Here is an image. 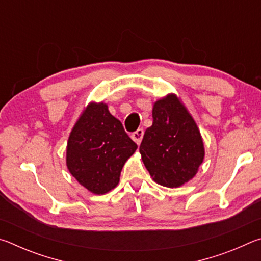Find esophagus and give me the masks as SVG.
I'll return each instance as SVG.
<instances>
[{
  "instance_id": "obj_1",
  "label": "esophagus",
  "mask_w": 261,
  "mask_h": 261,
  "mask_svg": "<svg viewBox=\"0 0 261 261\" xmlns=\"http://www.w3.org/2000/svg\"><path fill=\"white\" fill-rule=\"evenodd\" d=\"M143 136H144V130L143 129H138L136 132L131 135V138L134 139L137 145H139L141 143V139H143Z\"/></svg>"
}]
</instances>
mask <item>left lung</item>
<instances>
[{
	"label": "left lung",
	"mask_w": 261,
	"mask_h": 261,
	"mask_svg": "<svg viewBox=\"0 0 261 261\" xmlns=\"http://www.w3.org/2000/svg\"><path fill=\"white\" fill-rule=\"evenodd\" d=\"M153 124L145 131L139 152L149 175L158 184L178 188L196 176L204 161L200 131L175 94L153 105Z\"/></svg>",
	"instance_id": "8db88e82"
}]
</instances>
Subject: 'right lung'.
Masks as SVG:
<instances>
[{"label": "right lung", "mask_w": 261, "mask_h": 261, "mask_svg": "<svg viewBox=\"0 0 261 261\" xmlns=\"http://www.w3.org/2000/svg\"><path fill=\"white\" fill-rule=\"evenodd\" d=\"M137 144L103 102H91L70 132L67 167L78 183L94 194L116 188L122 168Z\"/></svg>", "instance_id": "right-lung-1"}]
</instances>
